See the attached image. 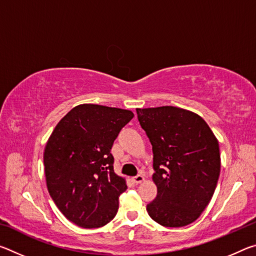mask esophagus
<instances>
[{
  "label": "esophagus",
  "instance_id": "esophagus-1",
  "mask_svg": "<svg viewBox=\"0 0 256 256\" xmlns=\"http://www.w3.org/2000/svg\"><path fill=\"white\" fill-rule=\"evenodd\" d=\"M133 180H134V183L140 184V183H142V182L144 180V176L141 175V174H138L136 177H133Z\"/></svg>",
  "mask_w": 256,
  "mask_h": 256
}]
</instances>
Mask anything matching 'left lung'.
<instances>
[{
  "instance_id": "1",
  "label": "left lung",
  "mask_w": 256,
  "mask_h": 256,
  "mask_svg": "<svg viewBox=\"0 0 256 256\" xmlns=\"http://www.w3.org/2000/svg\"><path fill=\"white\" fill-rule=\"evenodd\" d=\"M136 114L152 146L157 185V196L146 211L162 226H188L214 193L220 174L218 140L201 116L183 108H136Z\"/></svg>"
}]
</instances>
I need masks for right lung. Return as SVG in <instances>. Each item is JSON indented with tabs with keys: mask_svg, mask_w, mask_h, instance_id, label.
Segmentation results:
<instances>
[{
	"mask_svg": "<svg viewBox=\"0 0 256 256\" xmlns=\"http://www.w3.org/2000/svg\"><path fill=\"white\" fill-rule=\"evenodd\" d=\"M134 114L94 104L76 106L56 125L44 151L46 184L56 206L76 226H105L128 188L110 149Z\"/></svg>",
	"mask_w": 256,
	"mask_h": 256,
	"instance_id": "1",
	"label": "right lung"
}]
</instances>
